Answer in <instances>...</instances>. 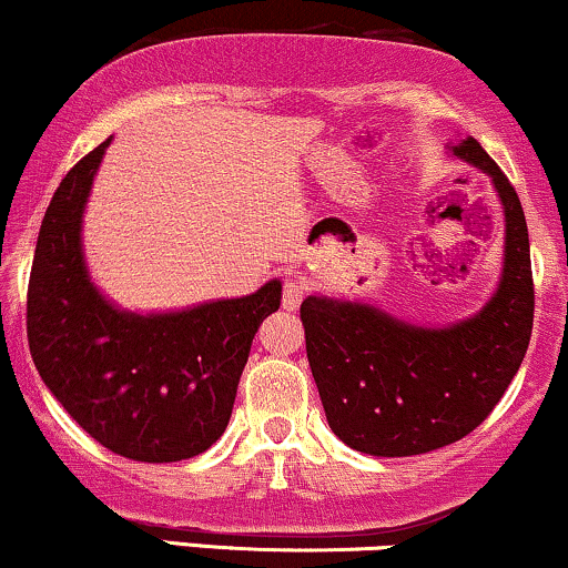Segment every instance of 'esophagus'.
Segmentation results:
<instances>
[{
    "instance_id": "obj_1",
    "label": "esophagus",
    "mask_w": 568,
    "mask_h": 568,
    "mask_svg": "<svg viewBox=\"0 0 568 568\" xmlns=\"http://www.w3.org/2000/svg\"><path fill=\"white\" fill-rule=\"evenodd\" d=\"M304 283L301 280H285L283 285V308H288V312H293V308H298L301 301H304Z\"/></svg>"
}]
</instances>
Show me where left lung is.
Segmentation results:
<instances>
[{
  "label": "left lung",
  "instance_id": "8db88e82",
  "mask_svg": "<svg viewBox=\"0 0 568 568\" xmlns=\"http://www.w3.org/2000/svg\"><path fill=\"white\" fill-rule=\"evenodd\" d=\"M450 154L483 170L504 206V270L471 317L445 327L398 320L364 301L306 296V356L327 425L369 456H416L462 440L504 398L527 354L535 317L521 201L479 143Z\"/></svg>",
  "mask_w": 568,
  "mask_h": 568
}]
</instances>
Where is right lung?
Here are the masks:
<instances>
[{
	"mask_svg": "<svg viewBox=\"0 0 568 568\" xmlns=\"http://www.w3.org/2000/svg\"><path fill=\"white\" fill-rule=\"evenodd\" d=\"M112 139L64 175L41 222L28 283L36 369L73 419L112 454L183 462L220 440L251 341L280 308L283 283L178 312H128L97 288L83 212Z\"/></svg>",
	"mask_w": 568,
	"mask_h": 568,
	"instance_id": "obj_1",
	"label": "right lung"
}]
</instances>
